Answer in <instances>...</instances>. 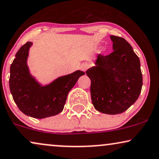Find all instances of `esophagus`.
I'll list each match as a JSON object with an SVG mask.
<instances>
[{
  "label": "esophagus",
  "mask_w": 159,
  "mask_h": 159,
  "mask_svg": "<svg viewBox=\"0 0 159 159\" xmlns=\"http://www.w3.org/2000/svg\"><path fill=\"white\" fill-rule=\"evenodd\" d=\"M89 65L88 64H86V63H84V64H82L81 66V70L82 71L84 72H86V70L89 68Z\"/></svg>",
  "instance_id": "1"
}]
</instances>
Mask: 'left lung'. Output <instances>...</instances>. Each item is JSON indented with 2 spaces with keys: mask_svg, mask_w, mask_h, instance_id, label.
Returning a JSON list of instances; mask_svg holds the SVG:
<instances>
[{
  "mask_svg": "<svg viewBox=\"0 0 159 159\" xmlns=\"http://www.w3.org/2000/svg\"><path fill=\"white\" fill-rule=\"evenodd\" d=\"M113 52L98 54L95 66L86 70L91 79L94 108L116 115L126 111L138 99L143 86L140 62L132 46L123 38L111 35Z\"/></svg>",
  "mask_w": 159,
  "mask_h": 159,
  "instance_id": "8db88e82",
  "label": "left lung"
}]
</instances>
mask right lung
I'll use <instances>...</instances> for the list:
<instances>
[{
  "label": "right lung",
  "instance_id": "add662e5",
  "mask_svg": "<svg viewBox=\"0 0 159 159\" xmlns=\"http://www.w3.org/2000/svg\"><path fill=\"white\" fill-rule=\"evenodd\" d=\"M32 42H27L16 52L10 67L9 87L19 109L26 116L44 118L62 111L67 94L78 79L85 74L77 70L41 86L30 75L27 65Z\"/></svg>",
  "mask_w": 159,
  "mask_h": 159
}]
</instances>
